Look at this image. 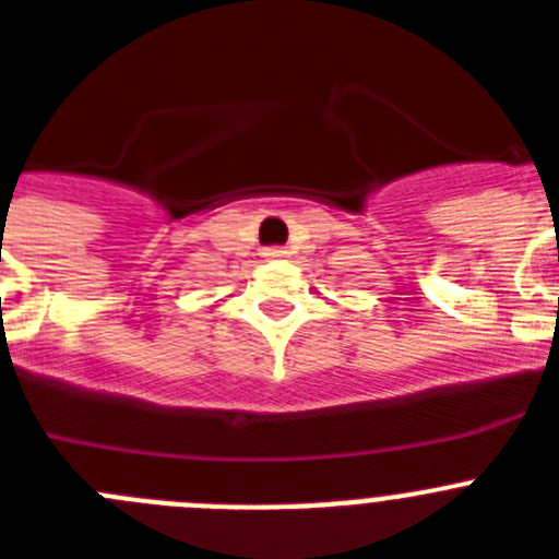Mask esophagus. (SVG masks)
Segmentation results:
<instances>
[{
    "mask_svg": "<svg viewBox=\"0 0 559 559\" xmlns=\"http://www.w3.org/2000/svg\"><path fill=\"white\" fill-rule=\"evenodd\" d=\"M289 252L284 250V247H266L264 250V258L266 261H281V258H287Z\"/></svg>",
    "mask_w": 559,
    "mask_h": 559,
    "instance_id": "obj_1",
    "label": "esophagus"
}]
</instances>
